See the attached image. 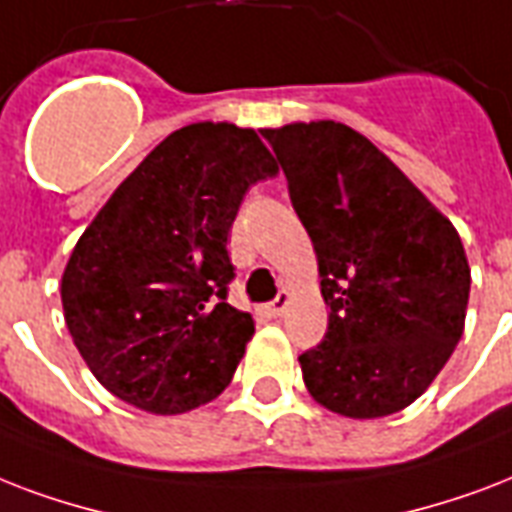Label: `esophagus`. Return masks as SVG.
Instances as JSON below:
<instances>
[{
    "label": "esophagus",
    "instance_id": "1",
    "mask_svg": "<svg viewBox=\"0 0 512 512\" xmlns=\"http://www.w3.org/2000/svg\"><path fill=\"white\" fill-rule=\"evenodd\" d=\"M288 304H291V293L280 291L277 293V299L269 304V312H272V315H283V312L288 310Z\"/></svg>",
    "mask_w": 512,
    "mask_h": 512
}]
</instances>
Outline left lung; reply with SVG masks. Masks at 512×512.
<instances>
[{
	"instance_id": "1",
	"label": "left lung",
	"mask_w": 512,
	"mask_h": 512,
	"mask_svg": "<svg viewBox=\"0 0 512 512\" xmlns=\"http://www.w3.org/2000/svg\"><path fill=\"white\" fill-rule=\"evenodd\" d=\"M318 256L326 339L299 355L320 406L379 419L411 406L465 331V245L411 178L342 122L264 128Z\"/></svg>"
}]
</instances>
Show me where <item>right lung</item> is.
Returning <instances> with one entry per match:
<instances>
[{"label":"right lung","mask_w":512,"mask_h":512,"mask_svg":"<svg viewBox=\"0 0 512 512\" xmlns=\"http://www.w3.org/2000/svg\"><path fill=\"white\" fill-rule=\"evenodd\" d=\"M277 176L253 128L192 122L95 213L61 277L63 318L106 390L149 414L219 398L253 336L227 304V237L245 192Z\"/></svg>","instance_id":"obj_1"}]
</instances>
